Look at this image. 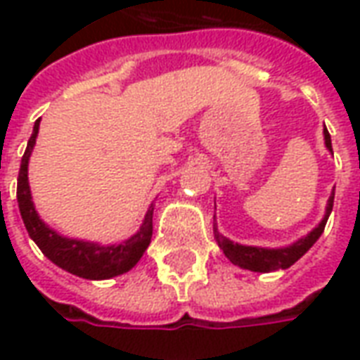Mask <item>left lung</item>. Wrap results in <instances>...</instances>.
I'll return each instance as SVG.
<instances>
[{
  "label": "left lung",
  "instance_id": "obj_1",
  "mask_svg": "<svg viewBox=\"0 0 360 360\" xmlns=\"http://www.w3.org/2000/svg\"><path fill=\"white\" fill-rule=\"evenodd\" d=\"M324 141L326 148L332 152V139H330V133L324 127ZM333 154V152H332ZM333 208V193L328 200V206H326V216L322 218V221L318 224V227H314L307 237H302L293 245L289 247H283V249H262V247H247V245H239V243L229 241L227 237L218 233V229L214 227L216 231V241H218L219 249L224 250V255L229 258V262H233L235 266H241L245 270L250 271H260V274H266V271H276V270H285L289 266H293L299 258L307 252V250L318 241V237L324 233L326 221L330 218Z\"/></svg>",
  "mask_w": 360,
  "mask_h": 360
}]
</instances>
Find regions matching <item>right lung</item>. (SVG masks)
Masks as SVG:
<instances>
[{
	"mask_svg": "<svg viewBox=\"0 0 360 360\" xmlns=\"http://www.w3.org/2000/svg\"><path fill=\"white\" fill-rule=\"evenodd\" d=\"M38 127H40V119L34 123L32 136L28 139L25 156L20 160L19 179H17V202H19L20 216H22L30 239L38 245V249L42 250L53 264H58L59 268H63L79 278L110 279L129 271L141 260L144 250L148 249L150 239H152L154 208L150 206V210L146 212L141 231H136L131 239H127L121 245L103 247L98 243L67 239L63 235L56 233L36 214L32 196H30V187H28V158L36 144Z\"/></svg>",
	"mask_w": 360,
	"mask_h": 360,
	"instance_id": "1",
	"label": "right lung"
}]
</instances>
